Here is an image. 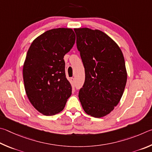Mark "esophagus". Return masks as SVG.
Instances as JSON below:
<instances>
[{"label": "esophagus", "instance_id": "34e87169", "mask_svg": "<svg viewBox=\"0 0 152 152\" xmlns=\"http://www.w3.org/2000/svg\"><path fill=\"white\" fill-rule=\"evenodd\" d=\"M71 81H72V83H75V79L74 77H71Z\"/></svg>", "mask_w": 152, "mask_h": 152}]
</instances>
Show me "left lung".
<instances>
[{"label": "left lung", "mask_w": 152, "mask_h": 152, "mask_svg": "<svg viewBox=\"0 0 152 152\" xmlns=\"http://www.w3.org/2000/svg\"><path fill=\"white\" fill-rule=\"evenodd\" d=\"M74 31L86 73L79 99L86 113L102 118L113 110L124 94L127 71L123 53L102 31L89 28Z\"/></svg>", "instance_id": "8db88e82"}]
</instances>
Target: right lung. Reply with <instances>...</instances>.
Instances as JSON below:
<instances>
[{"mask_svg":"<svg viewBox=\"0 0 152 152\" xmlns=\"http://www.w3.org/2000/svg\"><path fill=\"white\" fill-rule=\"evenodd\" d=\"M75 42L71 28H53L34 39L28 50L23 69L25 91L33 107L45 115L63 111L71 96L63 58Z\"/></svg>","mask_w":152,"mask_h":152,"instance_id":"add662e5","label":"right lung"}]
</instances>
